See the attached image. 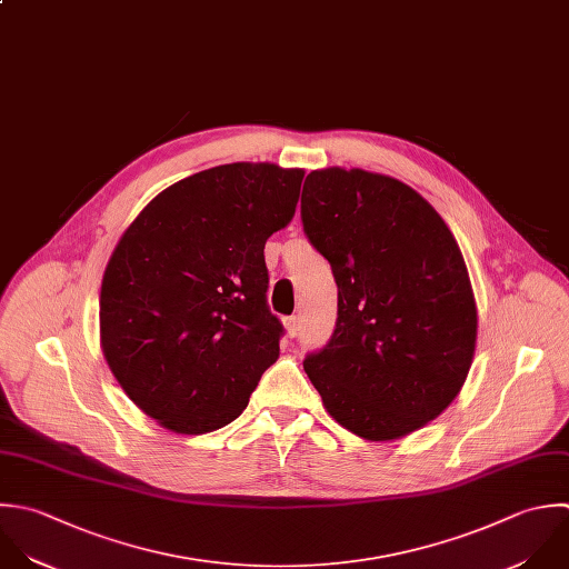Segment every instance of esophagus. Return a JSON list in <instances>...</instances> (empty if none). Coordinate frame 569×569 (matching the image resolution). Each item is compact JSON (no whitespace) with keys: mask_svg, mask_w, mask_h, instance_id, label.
Segmentation results:
<instances>
[{"mask_svg":"<svg viewBox=\"0 0 569 569\" xmlns=\"http://www.w3.org/2000/svg\"><path fill=\"white\" fill-rule=\"evenodd\" d=\"M286 332H288V337L292 339V337H297V332H299V319L297 317H288L286 321Z\"/></svg>","mask_w":569,"mask_h":569,"instance_id":"obj_1","label":"esophagus"}]
</instances>
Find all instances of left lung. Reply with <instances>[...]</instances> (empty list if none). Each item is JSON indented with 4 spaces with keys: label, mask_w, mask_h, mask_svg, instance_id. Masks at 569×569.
Returning <instances> with one entry per match:
<instances>
[{
    "label": "left lung",
    "mask_w": 569,
    "mask_h": 569,
    "mask_svg": "<svg viewBox=\"0 0 569 569\" xmlns=\"http://www.w3.org/2000/svg\"><path fill=\"white\" fill-rule=\"evenodd\" d=\"M301 221L339 288L335 332L303 361L326 410L368 441L423 428L461 392L477 346L455 234L417 190L361 168L312 170Z\"/></svg>",
    "instance_id": "1"
}]
</instances>
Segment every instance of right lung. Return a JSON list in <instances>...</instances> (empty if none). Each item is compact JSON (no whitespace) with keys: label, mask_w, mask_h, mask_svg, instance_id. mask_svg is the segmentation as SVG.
<instances>
[{"label":"right lung","mask_w":569,"mask_h":569,"mask_svg":"<svg viewBox=\"0 0 569 569\" xmlns=\"http://www.w3.org/2000/svg\"><path fill=\"white\" fill-rule=\"evenodd\" d=\"M303 170L226 163L159 192L103 272L99 337L130 401L177 435L234 421L279 359L266 241L295 217Z\"/></svg>","instance_id":"1"}]
</instances>
